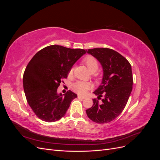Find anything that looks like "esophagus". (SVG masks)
Listing matches in <instances>:
<instances>
[{"label":"esophagus","instance_id":"esophagus-1","mask_svg":"<svg viewBox=\"0 0 160 160\" xmlns=\"http://www.w3.org/2000/svg\"><path fill=\"white\" fill-rule=\"evenodd\" d=\"M78 98H79V99H85V97L81 96V95H78Z\"/></svg>","mask_w":160,"mask_h":160}]
</instances>
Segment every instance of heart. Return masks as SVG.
Here are the masks:
<instances>
[{
  "instance_id": "1",
  "label": "heart",
  "mask_w": 160,
  "mask_h": 160,
  "mask_svg": "<svg viewBox=\"0 0 160 160\" xmlns=\"http://www.w3.org/2000/svg\"><path fill=\"white\" fill-rule=\"evenodd\" d=\"M83 62L91 72H95L98 70L99 63L98 60H97L95 57L92 56L86 57L83 59ZM72 73V69H71L69 74L71 75ZM72 88H73V89L77 92V93H78L79 94L81 95H84L90 89L91 85L90 83H88V82L78 81L73 85Z\"/></svg>"
}]
</instances>
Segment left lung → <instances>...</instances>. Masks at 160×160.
Listing matches in <instances>:
<instances>
[{
  "label": "left lung",
  "instance_id": "left-lung-1",
  "mask_svg": "<svg viewBox=\"0 0 160 160\" xmlns=\"http://www.w3.org/2000/svg\"><path fill=\"white\" fill-rule=\"evenodd\" d=\"M102 67L101 83L93 93L101 102L93 99L92 107L86 110L88 118L98 123H106L118 117L124 109L132 91V66L119 52L108 48L86 50Z\"/></svg>",
  "mask_w": 160,
  "mask_h": 160
}]
</instances>
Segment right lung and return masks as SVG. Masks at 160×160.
<instances>
[{
    "instance_id": "obj_1",
    "label": "right lung",
    "mask_w": 160,
    "mask_h": 160,
    "mask_svg": "<svg viewBox=\"0 0 160 160\" xmlns=\"http://www.w3.org/2000/svg\"><path fill=\"white\" fill-rule=\"evenodd\" d=\"M85 53L84 49L51 45L37 52L28 62L23 75L24 91L28 105L40 119L53 122L65 115L77 95L71 91L58 93L57 88Z\"/></svg>"
}]
</instances>
